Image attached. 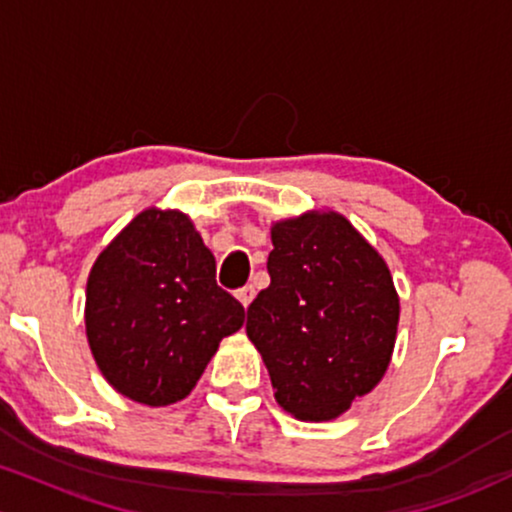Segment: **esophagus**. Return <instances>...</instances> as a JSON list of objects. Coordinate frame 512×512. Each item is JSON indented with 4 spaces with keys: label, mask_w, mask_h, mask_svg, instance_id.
Wrapping results in <instances>:
<instances>
[{
    "label": "esophagus",
    "mask_w": 512,
    "mask_h": 512,
    "mask_svg": "<svg viewBox=\"0 0 512 512\" xmlns=\"http://www.w3.org/2000/svg\"><path fill=\"white\" fill-rule=\"evenodd\" d=\"M255 286H243V289H240L236 296H238V301L243 303V308H248V305L252 303V298H255Z\"/></svg>",
    "instance_id": "34e87169"
}]
</instances>
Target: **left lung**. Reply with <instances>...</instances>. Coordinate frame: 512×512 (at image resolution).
I'll use <instances>...</instances> for the list:
<instances>
[{
	"mask_svg": "<svg viewBox=\"0 0 512 512\" xmlns=\"http://www.w3.org/2000/svg\"><path fill=\"white\" fill-rule=\"evenodd\" d=\"M272 284L248 308L279 407L332 421L383 380L395 351L399 296L378 250L337 211L272 223Z\"/></svg>",
	"mask_w": 512,
	"mask_h": 512,
	"instance_id": "1",
	"label": "left lung"
}]
</instances>
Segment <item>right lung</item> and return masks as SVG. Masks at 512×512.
Here are the masks:
<instances>
[{
  "label": "right lung",
  "instance_id": "add662e5",
  "mask_svg": "<svg viewBox=\"0 0 512 512\" xmlns=\"http://www.w3.org/2000/svg\"><path fill=\"white\" fill-rule=\"evenodd\" d=\"M245 310L180 209L149 207L101 250L86 281V339L115 392L168 407L192 392Z\"/></svg>",
  "mask_w": 512,
  "mask_h": 512
}]
</instances>
